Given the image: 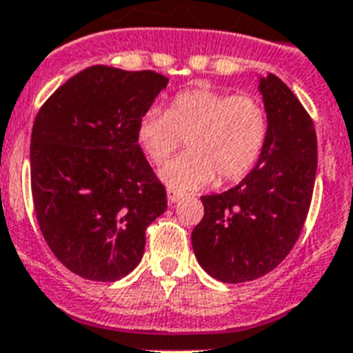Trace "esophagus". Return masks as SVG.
Wrapping results in <instances>:
<instances>
[{
	"label": "esophagus",
	"mask_w": 353,
	"mask_h": 353,
	"mask_svg": "<svg viewBox=\"0 0 353 353\" xmlns=\"http://www.w3.org/2000/svg\"><path fill=\"white\" fill-rule=\"evenodd\" d=\"M183 197H185V194H183V192H177V190H174V188H168V203L170 204H176L177 201H181Z\"/></svg>",
	"instance_id": "esophagus-1"
}]
</instances>
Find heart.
<instances>
[{"label":"heart","instance_id":"1","mask_svg":"<svg viewBox=\"0 0 353 353\" xmlns=\"http://www.w3.org/2000/svg\"><path fill=\"white\" fill-rule=\"evenodd\" d=\"M136 138L154 165L167 161L186 140L188 150L159 172L170 188L195 190L215 177L226 185L259 163L269 138V112L254 94L192 88L174 94L167 112L145 111Z\"/></svg>","mask_w":353,"mask_h":353}]
</instances>
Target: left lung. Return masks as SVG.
I'll return each mask as SVG.
<instances>
[{
  "mask_svg": "<svg viewBox=\"0 0 353 353\" xmlns=\"http://www.w3.org/2000/svg\"><path fill=\"white\" fill-rule=\"evenodd\" d=\"M269 138L241 183L203 195L204 215L192 232L201 268L224 283L251 282L285 259L312 201L318 140L307 109L278 77L262 79Z\"/></svg>",
  "mask_w": 353,
  "mask_h": 353,
  "instance_id": "1",
  "label": "left lung"
}]
</instances>
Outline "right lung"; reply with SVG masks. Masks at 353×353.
<instances>
[{"label":"right lung","mask_w":353,"mask_h":353,"mask_svg":"<svg viewBox=\"0 0 353 353\" xmlns=\"http://www.w3.org/2000/svg\"><path fill=\"white\" fill-rule=\"evenodd\" d=\"M168 79L152 70L91 66L41 105L30 140L35 217L64 268L114 282L140 263L145 232L167 190L136 129Z\"/></svg>","instance_id":"add662e5"}]
</instances>
